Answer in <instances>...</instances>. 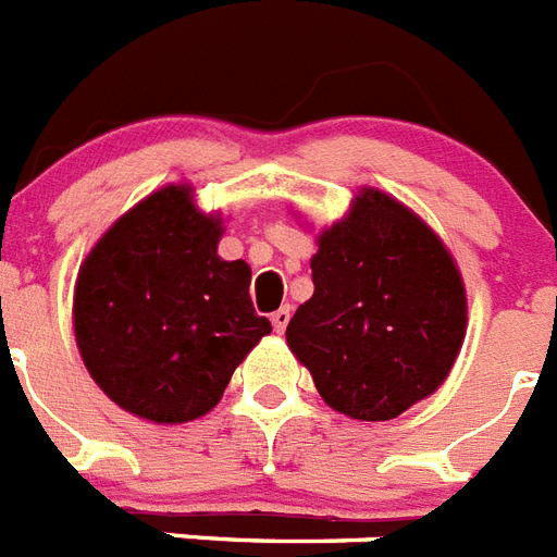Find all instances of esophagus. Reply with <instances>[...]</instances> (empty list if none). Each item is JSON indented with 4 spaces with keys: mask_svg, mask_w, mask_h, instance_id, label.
Returning <instances> with one entry per match:
<instances>
[{
    "mask_svg": "<svg viewBox=\"0 0 557 557\" xmlns=\"http://www.w3.org/2000/svg\"><path fill=\"white\" fill-rule=\"evenodd\" d=\"M289 315H293V310H289V307H282V310H275L273 315H270V321H273L275 332H284V330H287Z\"/></svg>",
    "mask_w": 557,
    "mask_h": 557,
    "instance_id": "34e87169",
    "label": "esophagus"
}]
</instances>
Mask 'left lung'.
<instances>
[{
  "label": "left lung",
  "instance_id": "8db88e82",
  "mask_svg": "<svg viewBox=\"0 0 557 557\" xmlns=\"http://www.w3.org/2000/svg\"><path fill=\"white\" fill-rule=\"evenodd\" d=\"M312 293L289 318L287 344L318 394L351 420L400 417L445 383L468 330L462 275L414 211L363 188L321 231Z\"/></svg>",
  "mask_w": 557,
  "mask_h": 557
}]
</instances>
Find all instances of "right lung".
<instances>
[{
  "label": "right lung",
  "instance_id": "add662e5",
  "mask_svg": "<svg viewBox=\"0 0 557 557\" xmlns=\"http://www.w3.org/2000/svg\"><path fill=\"white\" fill-rule=\"evenodd\" d=\"M222 216L165 185L103 233L78 270L75 344L123 411L177 425L222 400L233 369L270 335L250 301V268L216 256Z\"/></svg>",
  "mask_w": 557,
  "mask_h": 557
}]
</instances>
